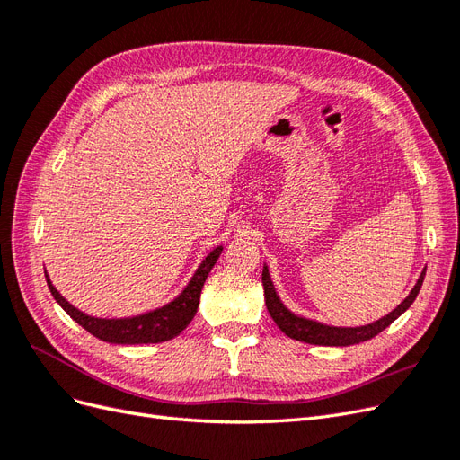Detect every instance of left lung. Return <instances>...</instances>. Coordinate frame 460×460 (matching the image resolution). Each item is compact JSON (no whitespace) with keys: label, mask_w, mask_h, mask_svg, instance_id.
<instances>
[{"label":"left lung","mask_w":460,"mask_h":460,"mask_svg":"<svg viewBox=\"0 0 460 460\" xmlns=\"http://www.w3.org/2000/svg\"><path fill=\"white\" fill-rule=\"evenodd\" d=\"M424 274L426 270H422L419 282L414 284V288L411 289V294L402 299L401 305L382 316L380 320H376L372 324L367 326H355V328H341V326H328L323 323H316V320L311 318H303L296 313H291L286 305L278 297L274 284L270 280L269 274V267L264 264L262 267V288H264V301H267V309L272 316V320L276 323V326L280 328L288 338L297 340V341H305L311 345H328V347H345V345H355L360 341L372 340L374 336H378L382 330H385L389 324L397 320L402 313H405L412 301L419 296V291L422 288L424 282Z\"/></svg>","instance_id":"1"}]
</instances>
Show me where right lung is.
Instances as JSON below:
<instances>
[{"mask_svg": "<svg viewBox=\"0 0 460 460\" xmlns=\"http://www.w3.org/2000/svg\"><path fill=\"white\" fill-rule=\"evenodd\" d=\"M220 253H222V245L215 247L213 252L203 259L199 269L191 276V280L176 299L163 305V307L155 311H149L137 316H128V318H97V316L82 313L76 307H73V305L68 303L58 289H55L48 274H46V280H48L51 296L61 305L63 311L71 316L75 323H78L82 328L88 330L97 340L107 341V343H119V345L161 343L178 336V333L191 323V318L196 316L203 284L207 280L208 272H211V269L215 267V262L218 261Z\"/></svg>", "mask_w": 460, "mask_h": 460, "instance_id": "obj_1", "label": "right lung"}]
</instances>
